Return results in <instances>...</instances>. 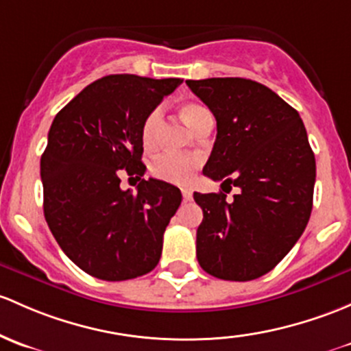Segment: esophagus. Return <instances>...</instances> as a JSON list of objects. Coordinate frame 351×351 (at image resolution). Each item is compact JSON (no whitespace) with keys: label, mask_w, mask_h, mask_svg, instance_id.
Instances as JSON below:
<instances>
[{"label":"esophagus","mask_w":351,"mask_h":351,"mask_svg":"<svg viewBox=\"0 0 351 351\" xmlns=\"http://www.w3.org/2000/svg\"><path fill=\"white\" fill-rule=\"evenodd\" d=\"M182 195H183V202H190L191 198H193V195H191V191L188 190V188H183Z\"/></svg>","instance_id":"1"}]
</instances>
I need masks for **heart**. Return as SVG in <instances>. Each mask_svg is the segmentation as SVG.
<instances>
[{"instance_id": "heart-1", "label": "heart", "mask_w": 351, "mask_h": 351, "mask_svg": "<svg viewBox=\"0 0 351 351\" xmlns=\"http://www.w3.org/2000/svg\"><path fill=\"white\" fill-rule=\"evenodd\" d=\"M180 114H182L183 121H185L193 131H197L205 119L212 117L210 116L208 109H205L204 106L200 104H195V102H185V104L180 106ZM161 119H163L161 110L153 109L146 116L145 123H143L141 141L143 146L147 147V149L156 146L158 136H160ZM198 163H200V161L195 156H180V154L166 153L154 158L153 163H151V173H153L156 178L163 180L166 183L185 185V183H188L193 178L195 171H197L198 168Z\"/></svg>"}]
</instances>
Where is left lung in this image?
<instances>
[{"mask_svg": "<svg viewBox=\"0 0 351 351\" xmlns=\"http://www.w3.org/2000/svg\"><path fill=\"white\" fill-rule=\"evenodd\" d=\"M186 86L217 119L204 175L241 190L232 200L223 191L193 193L204 210L198 264L225 281H252L281 263L311 215L316 161L306 128L296 109L254 80L217 77Z\"/></svg>", "mask_w": 351, "mask_h": 351, "instance_id": "8db88e82", "label": "left lung"}]
</instances>
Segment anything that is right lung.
Returning <instances> with one entry per match:
<instances>
[{"label": "right lung", "mask_w": 351, "mask_h": 351, "mask_svg": "<svg viewBox=\"0 0 351 351\" xmlns=\"http://www.w3.org/2000/svg\"><path fill=\"white\" fill-rule=\"evenodd\" d=\"M182 79L117 73L95 80L55 116L40 161L43 213L65 256L102 281H126L160 263L182 191L145 180L141 128ZM119 169L140 180L120 190Z\"/></svg>", "instance_id": "add662e5"}]
</instances>
